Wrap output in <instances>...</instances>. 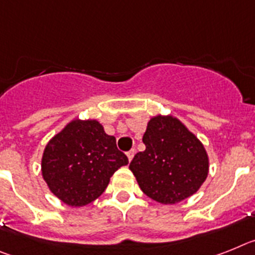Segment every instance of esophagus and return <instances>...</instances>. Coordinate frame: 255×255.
<instances>
[{
  "label": "esophagus",
  "instance_id": "obj_1",
  "mask_svg": "<svg viewBox=\"0 0 255 255\" xmlns=\"http://www.w3.org/2000/svg\"><path fill=\"white\" fill-rule=\"evenodd\" d=\"M134 154H136V150L134 149H132V150H129V151L127 152V156H128V160H132V159H133V156H134Z\"/></svg>",
  "mask_w": 255,
  "mask_h": 255
}]
</instances>
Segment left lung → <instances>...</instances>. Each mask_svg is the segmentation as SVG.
I'll return each mask as SVG.
<instances>
[{
    "mask_svg": "<svg viewBox=\"0 0 255 255\" xmlns=\"http://www.w3.org/2000/svg\"><path fill=\"white\" fill-rule=\"evenodd\" d=\"M142 141L129 169L152 200L176 204L200 189L209 170L204 145L172 115H156L147 123Z\"/></svg>",
    "mask_w": 255,
    "mask_h": 255,
    "instance_id": "left-lung-1",
    "label": "left lung"
}]
</instances>
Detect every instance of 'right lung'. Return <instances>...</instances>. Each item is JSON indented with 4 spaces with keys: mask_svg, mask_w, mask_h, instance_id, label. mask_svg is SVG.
I'll return each mask as SVG.
<instances>
[{
    "mask_svg": "<svg viewBox=\"0 0 255 255\" xmlns=\"http://www.w3.org/2000/svg\"><path fill=\"white\" fill-rule=\"evenodd\" d=\"M128 164L115 137L97 121L74 119L55 134L42 156V176L51 192L69 207L96 200L115 170Z\"/></svg>",
    "mask_w": 255,
    "mask_h": 255,
    "instance_id": "right-lung-1",
    "label": "right lung"
}]
</instances>
